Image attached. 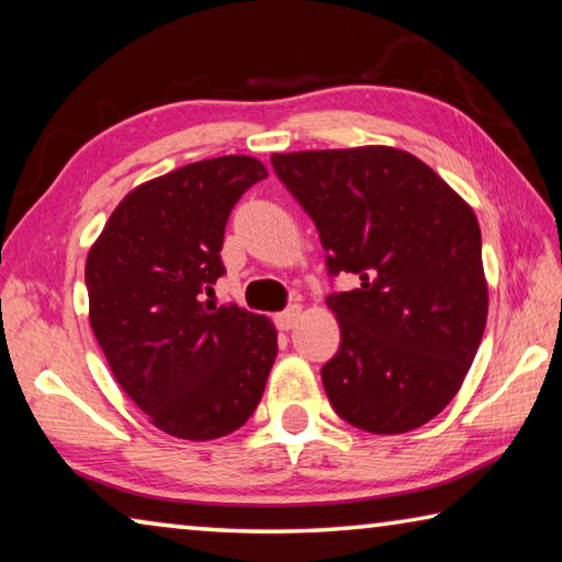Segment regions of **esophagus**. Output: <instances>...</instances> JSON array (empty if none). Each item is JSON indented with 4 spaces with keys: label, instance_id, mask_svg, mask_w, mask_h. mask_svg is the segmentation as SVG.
<instances>
[{
    "label": "esophagus",
    "instance_id": "34e87169",
    "mask_svg": "<svg viewBox=\"0 0 562 562\" xmlns=\"http://www.w3.org/2000/svg\"><path fill=\"white\" fill-rule=\"evenodd\" d=\"M302 315H305V310H302V305H292V307L284 310V313H280L278 317H274V323H278L280 329H292V327L300 323Z\"/></svg>",
    "mask_w": 562,
    "mask_h": 562
}]
</instances>
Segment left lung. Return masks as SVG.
Returning a JSON list of instances; mask_svg holds the SVG:
<instances>
[{
    "instance_id": "obj_1",
    "label": "left lung",
    "mask_w": 562,
    "mask_h": 562,
    "mask_svg": "<svg viewBox=\"0 0 562 562\" xmlns=\"http://www.w3.org/2000/svg\"><path fill=\"white\" fill-rule=\"evenodd\" d=\"M272 167L315 220L329 274H358L327 297L340 350L323 368L335 413L397 435L440 415L483 340L487 280L470 204L405 149L274 153Z\"/></svg>"
}]
</instances>
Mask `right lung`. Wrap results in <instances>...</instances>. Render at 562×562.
Returning <instances> with one entry per match:
<instances>
[{"label":"right lung","mask_w":562,"mask_h":562,"mask_svg":"<svg viewBox=\"0 0 562 562\" xmlns=\"http://www.w3.org/2000/svg\"><path fill=\"white\" fill-rule=\"evenodd\" d=\"M265 177L247 155L184 165L124 194L89 247V325L120 387L172 438L243 427L278 358L270 317L202 300L225 272L229 212Z\"/></svg>","instance_id":"add662e5"}]
</instances>
